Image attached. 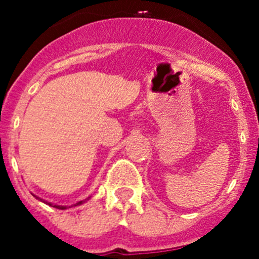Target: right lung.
I'll return each mask as SVG.
<instances>
[{
  "mask_svg": "<svg viewBox=\"0 0 259 259\" xmlns=\"http://www.w3.org/2000/svg\"><path fill=\"white\" fill-rule=\"evenodd\" d=\"M37 197V196H36ZM38 200H41V201H44V203H47V204H50V205H52V207H55V208H59V209H67V208H71V207H76V205H80V204H83V203H84V201H87L90 199V197H87V199H84V200H80V201H78V203H76V204H72L71 205V207H67V205H58V204H52V203H48V201H46V200H42V199H40V197H37Z\"/></svg>",
  "mask_w": 259,
  "mask_h": 259,
  "instance_id": "right-lung-1",
  "label": "right lung"
}]
</instances>
